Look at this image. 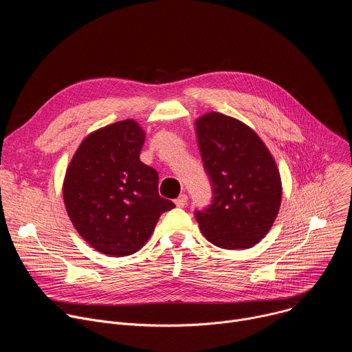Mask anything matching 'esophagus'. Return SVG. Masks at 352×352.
Segmentation results:
<instances>
[{"label": "esophagus", "instance_id": "esophagus-1", "mask_svg": "<svg viewBox=\"0 0 352 352\" xmlns=\"http://www.w3.org/2000/svg\"><path fill=\"white\" fill-rule=\"evenodd\" d=\"M186 202H188V196L186 195H181L178 199L174 200V204H175L177 208H184L186 205Z\"/></svg>", "mask_w": 352, "mask_h": 352}]
</instances>
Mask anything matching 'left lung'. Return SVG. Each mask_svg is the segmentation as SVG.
<instances>
[{"label": "left lung", "mask_w": 352, "mask_h": 352, "mask_svg": "<svg viewBox=\"0 0 352 352\" xmlns=\"http://www.w3.org/2000/svg\"><path fill=\"white\" fill-rule=\"evenodd\" d=\"M205 170L213 185V204L196 212L204 236L223 249H249L277 219L283 185L270 150L242 121L209 111L195 121Z\"/></svg>", "instance_id": "8db88e82"}]
</instances>
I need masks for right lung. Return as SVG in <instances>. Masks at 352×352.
<instances>
[{"mask_svg":"<svg viewBox=\"0 0 352 352\" xmlns=\"http://www.w3.org/2000/svg\"><path fill=\"white\" fill-rule=\"evenodd\" d=\"M146 132L132 118L90 132L63 182L67 213L97 252L132 255L175 205L159 195V174L139 159Z\"/></svg>","mask_w":352,"mask_h":352,"instance_id":"1","label":"right lung"}]
</instances>
